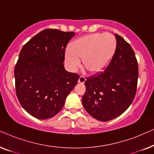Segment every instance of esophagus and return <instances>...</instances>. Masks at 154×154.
<instances>
[{
	"mask_svg": "<svg viewBox=\"0 0 154 154\" xmlns=\"http://www.w3.org/2000/svg\"><path fill=\"white\" fill-rule=\"evenodd\" d=\"M86 81L85 78L83 76V75H81V76L79 77V81H78V82H79V83H81V84H83L84 83H85V81Z\"/></svg>",
	"mask_w": 154,
	"mask_h": 154,
	"instance_id": "obj_1",
	"label": "esophagus"
}]
</instances>
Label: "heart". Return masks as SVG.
I'll return each instance as SVG.
<instances>
[{"instance_id": "heart-1", "label": "heart", "mask_w": 154, "mask_h": 154, "mask_svg": "<svg viewBox=\"0 0 154 154\" xmlns=\"http://www.w3.org/2000/svg\"><path fill=\"white\" fill-rule=\"evenodd\" d=\"M116 41L110 33H94L85 35L74 42L66 51V63L71 71H76L83 64L92 73L104 70L114 54Z\"/></svg>"}]
</instances>
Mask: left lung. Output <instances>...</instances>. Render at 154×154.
Segmentation results:
<instances>
[{"instance_id":"8db88e82","label":"left lung","mask_w":154,"mask_h":154,"mask_svg":"<svg viewBox=\"0 0 154 154\" xmlns=\"http://www.w3.org/2000/svg\"><path fill=\"white\" fill-rule=\"evenodd\" d=\"M116 46L104 71L88 78L82 102L86 111L100 121H109L127 110L136 94L138 63L134 50L115 33Z\"/></svg>"}]
</instances>
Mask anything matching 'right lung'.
<instances>
[{
	"instance_id": "1",
	"label": "right lung",
	"mask_w": 154,
	"mask_h": 154,
	"mask_svg": "<svg viewBox=\"0 0 154 154\" xmlns=\"http://www.w3.org/2000/svg\"><path fill=\"white\" fill-rule=\"evenodd\" d=\"M74 32L48 29L21 50L14 67L16 94L26 112L38 119L53 117L63 108L79 75L65 70V48Z\"/></svg>"
}]
</instances>
